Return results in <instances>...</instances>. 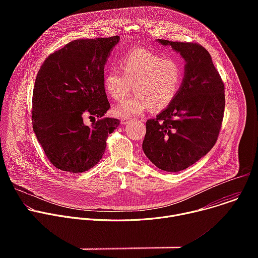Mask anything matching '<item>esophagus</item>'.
I'll return each mask as SVG.
<instances>
[{
    "instance_id": "obj_1",
    "label": "esophagus",
    "mask_w": 258,
    "mask_h": 258,
    "mask_svg": "<svg viewBox=\"0 0 258 258\" xmlns=\"http://www.w3.org/2000/svg\"><path fill=\"white\" fill-rule=\"evenodd\" d=\"M130 121H131V118H121V120H120V123L124 125V124H127Z\"/></svg>"
}]
</instances>
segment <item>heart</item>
I'll use <instances>...</instances> for the list:
<instances>
[{
    "instance_id": "b5f03b06",
    "label": "heart",
    "mask_w": 258,
    "mask_h": 258,
    "mask_svg": "<svg viewBox=\"0 0 258 258\" xmlns=\"http://www.w3.org/2000/svg\"><path fill=\"white\" fill-rule=\"evenodd\" d=\"M122 71L108 69L103 79L105 92L113 100L124 99L134 85L135 94L114 107L113 112L121 118L140 115L152 109L161 111L177 96L183 69L179 61L164 58L146 49H134L120 60Z\"/></svg>"
}]
</instances>
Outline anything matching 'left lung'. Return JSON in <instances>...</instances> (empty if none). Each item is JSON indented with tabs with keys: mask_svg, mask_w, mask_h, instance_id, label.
Instances as JSON below:
<instances>
[{
	"mask_svg": "<svg viewBox=\"0 0 258 258\" xmlns=\"http://www.w3.org/2000/svg\"><path fill=\"white\" fill-rule=\"evenodd\" d=\"M185 60V72L173 102L147 120L142 148L159 169H186L214 146L224 118L225 87L210 54L194 43L156 40Z\"/></svg>",
	"mask_w": 258,
	"mask_h": 258,
	"instance_id": "8db88e82",
	"label": "left lung"
}]
</instances>
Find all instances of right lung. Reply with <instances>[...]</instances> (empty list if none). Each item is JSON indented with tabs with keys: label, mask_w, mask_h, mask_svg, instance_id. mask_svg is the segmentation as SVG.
<instances>
[{
	"label": "right lung",
	"mask_w": 258,
	"mask_h": 258,
	"mask_svg": "<svg viewBox=\"0 0 258 258\" xmlns=\"http://www.w3.org/2000/svg\"><path fill=\"white\" fill-rule=\"evenodd\" d=\"M119 36L76 40L51 54L36 76L32 94V128L51 163L80 173L102 158L108 135L119 124L102 118L110 104L104 67ZM86 115L99 119L90 127Z\"/></svg>",
	"instance_id": "1"
}]
</instances>
